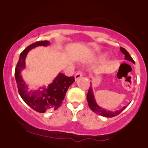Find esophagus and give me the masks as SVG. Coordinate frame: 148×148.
<instances>
[{
    "mask_svg": "<svg viewBox=\"0 0 148 148\" xmlns=\"http://www.w3.org/2000/svg\"><path fill=\"white\" fill-rule=\"evenodd\" d=\"M82 76H83L82 72L81 71H77V72H76L74 77H75V79L77 80V79H79L80 77H82Z\"/></svg>",
    "mask_w": 148,
    "mask_h": 148,
    "instance_id": "34e87169",
    "label": "esophagus"
}]
</instances>
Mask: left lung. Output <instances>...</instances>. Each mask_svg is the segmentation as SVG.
<instances>
[{"mask_svg": "<svg viewBox=\"0 0 148 148\" xmlns=\"http://www.w3.org/2000/svg\"><path fill=\"white\" fill-rule=\"evenodd\" d=\"M120 51L122 53H124L126 60H128L130 61V62H132L133 64H135V61L132 59V58L131 57V56L129 54V53L127 51L126 49H124V48L122 47H120ZM86 99H87L88 105H89V107H90V109L94 112L97 113V114H99V115H102L103 117H115V116L118 115L120 113L122 112L126 108V107L125 106V107H122L121 110H119L115 112H112V111H110V110H105V109H103L102 107H99V106H98V104H97L96 101H95V97H94L93 91H92V86H91L90 87H89V90H88L87 95H86Z\"/></svg>", "mask_w": 148, "mask_h": 148, "instance_id": "1", "label": "left lung"}]
</instances>
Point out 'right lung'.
Instances as JSON below:
<instances>
[{
	"label": "right lung",
	"instance_id": "add662e5",
	"mask_svg": "<svg viewBox=\"0 0 148 148\" xmlns=\"http://www.w3.org/2000/svg\"><path fill=\"white\" fill-rule=\"evenodd\" d=\"M48 45H49V41H40L27 46L21 53L20 58L15 69V78L19 95L30 107L40 113H44L49 110H57L64 99L67 89L75 81L74 77H69L64 74L59 73L48 87L44 86L36 90L28 89L21 74V70L25 68L26 55L30 50L36 46Z\"/></svg>",
	"mask_w": 148,
	"mask_h": 148
}]
</instances>
